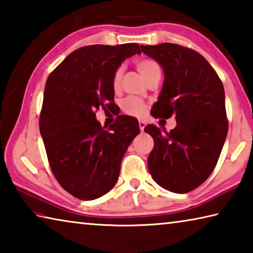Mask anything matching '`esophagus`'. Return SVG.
<instances>
[{
    "label": "esophagus",
    "mask_w": 253,
    "mask_h": 253,
    "mask_svg": "<svg viewBox=\"0 0 253 253\" xmlns=\"http://www.w3.org/2000/svg\"><path fill=\"white\" fill-rule=\"evenodd\" d=\"M138 125H139V129H140V131H143V130H144V128H145V126H146V124H145V122H143V121H139Z\"/></svg>",
    "instance_id": "esophagus-1"
}]
</instances>
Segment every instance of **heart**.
<instances>
[{"mask_svg":"<svg viewBox=\"0 0 253 253\" xmlns=\"http://www.w3.org/2000/svg\"><path fill=\"white\" fill-rule=\"evenodd\" d=\"M136 68L142 75L143 78L146 80V83L151 81L154 78H161V67L158 65L156 60L151 58H144L140 59L136 62ZM122 78H123V69L122 68H117L115 70L113 78H111V85H113L114 90H118L122 84ZM122 108L124 113L134 117H143L147 111V105L146 102L142 99H138L136 97H128L123 101Z\"/></svg>","mask_w":253,"mask_h":253,"instance_id":"obj_1","label":"heart"}]
</instances>
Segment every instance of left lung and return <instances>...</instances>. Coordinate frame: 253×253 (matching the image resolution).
Masks as SVG:
<instances>
[{
    "mask_svg": "<svg viewBox=\"0 0 253 253\" xmlns=\"http://www.w3.org/2000/svg\"><path fill=\"white\" fill-rule=\"evenodd\" d=\"M142 51L160 63L165 75L152 116L174 115L177 123L169 132L154 125L144 128L154 139L148 170L165 190L187 193L211 175L228 134L223 84L193 49L166 42L142 45Z\"/></svg>",
    "mask_w": 253,
    "mask_h": 253,
    "instance_id": "obj_1",
    "label": "left lung"
}]
</instances>
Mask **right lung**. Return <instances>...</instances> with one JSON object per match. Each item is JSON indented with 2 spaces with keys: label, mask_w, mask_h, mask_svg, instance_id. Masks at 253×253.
Returning a JSON list of instances; mask_svg holds the SVG:
<instances>
[{
  "label": "right lung",
  "mask_w": 253,
  "mask_h": 253,
  "mask_svg": "<svg viewBox=\"0 0 253 253\" xmlns=\"http://www.w3.org/2000/svg\"><path fill=\"white\" fill-rule=\"evenodd\" d=\"M139 44H93L75 50L45 83L39 127L55 179L72 196L90 201L116 184L122 160L139 134L137 119L119 115L101 127L99 107L114 104L111 78Z\"/></svg>",
  "instance_id": "obj_1"
}]
</instances>
